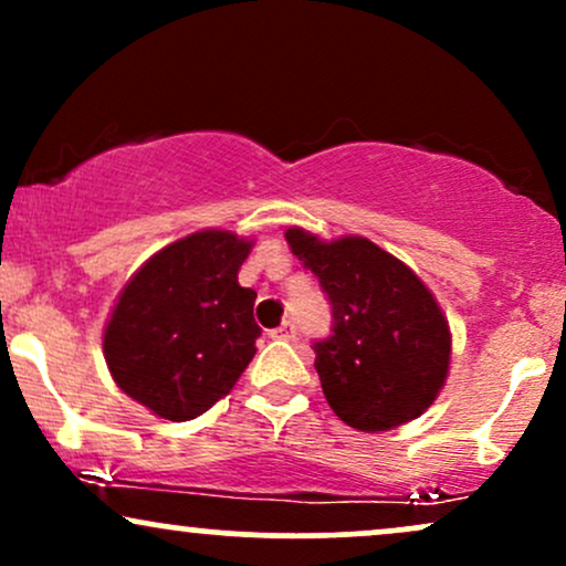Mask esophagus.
<instances>
[{
	"mask_svg": "<svg viewBox=\"0 0 566 566\" xmlns=\"http://www.w3.org/2000/svg\"><path fill=\"white\" fill-rule=\"evenodd\" d=\"M271 337H274V340H292V337H295V324L282 322L276 329H271Z\"/></svg>",
	"mask_w": 566,
	"mask_h": 566,
	"instance_id": "esophagus-1",
	"label": "esophagus"
}]
</instances>
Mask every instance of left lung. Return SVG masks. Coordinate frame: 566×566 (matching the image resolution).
<instances>
[{"instance_id":"1","label":"left lung","mask_w":566,"mask_h":566,"mask_svg":"<svg viewBox=\"0 0 566 566\" xmlns=\"http://www.w3.org/2000/svg\"><path fill=\"white\" fill-rule=\"evenodd\" d=\"M284 239L333 305V335L314 343L333 412L367 433L423 415L444 386L452 354L450 324L431 290L365 237L322 242L287 229Z\"/></svg>"}]
</instances>
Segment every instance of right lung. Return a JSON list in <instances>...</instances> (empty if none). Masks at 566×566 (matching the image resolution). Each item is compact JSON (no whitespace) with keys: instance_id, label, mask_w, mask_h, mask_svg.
<instances>
[{"instance_id":"add662e5","label":"right lung","mask_w":566,"mask_h":566,"mask_svg":"<svg viewBox=\"0 0 566 566\" xmlns=\"http://www.w3.org/2000/svg\"><path fill=\"white\" fill-rule=\"evenodd\" d=\"M250 239L197 231L167 244L119 292L103 333L116 386L159 418H199L255 356L258 292L239 284Z\"/></svg>"}]
</instances>
